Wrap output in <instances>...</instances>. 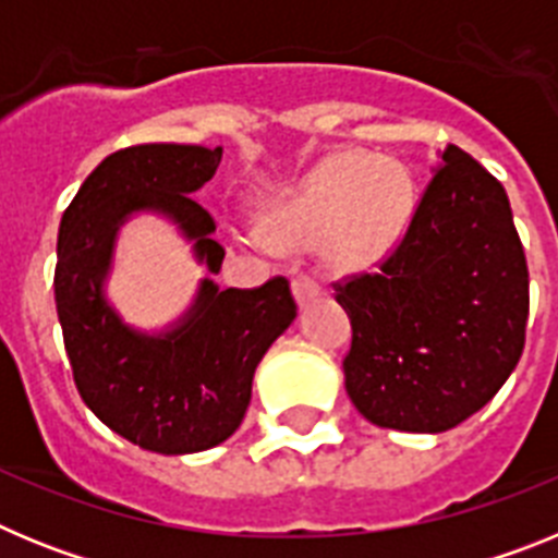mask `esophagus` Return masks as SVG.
<instances>
[{"label":"esophagus","mask_w":558,"mask_h":558,"mask_svg":"<svg viewBox=\"0 0 558 558\" xmlns=\"http://www.w3.org/2000/svg\"><path fill=\"white\" fill-rule=\"evenodd\" d=\"M322 293V282L310 274H295L293 276V295L299 299V304L313 302L315 295Z\"/></svg>","instance_id":"esophagus-1"}]
</instances>
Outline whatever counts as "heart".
<instances>
[{
    "label": "heart",
    "mask_w": 558,
    "mask_h": 558,
    "mask_svg": "<svg viewBox=\"0 0 558 558\" xmlns=\"http://www.w3.org/2000/svg\"><path fill=\"white\" fill-rule=\"evenodd\" d=\"M411 172L393 159L343 150L310 172L268 215L274 240L302 245L322 240L329 263L368 268L391 254L411 223Z\"/></svg>",
    "instance_id": "heart-1"
}]
</instances>
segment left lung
<instances>
[{
  "mask_svg": "<svg viewBox=\"0 0 558 558\" xmlns=\"http://www.w3.org/2000/svg\"><path fill=\"white\" fill-rule=\"evenodd\" d=\"M441 159L377 270L332 282L352 322L347 391L368 422L391 430L466 422L525 347L529 265L509 195L461 147Z\"/></svg>",
  "mask_w": 558,
  "mask_h": 558,
  "instance_id": "left-lung-1",
  "label": "left lung"
}]
</instances>
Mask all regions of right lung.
I'll return each mask as SVG.
<instances>
[{
    "instance_id": "obj_1",
    "label": "right lung",
    "mask_w": 558,
    "mask_h": 558,
    "mask_svg": "<svg viewBox=\"0 0 558 558\" xmlns=\"http://www.w3.org/2000/svg\"><path fill=\"white\" fill-rule=\"evenodd\" d=\"M220 156L223 147L167 142L111 153L83 181L58 234L56 304L77 393L102 425L161 456L209 450L240 427L256 363L295 318L284 276L248 290L204 282L184 327L165 338L131 332L102 302L113 231L136 209L170 215L218 274L215 218L192 192Z\"/></svg>"
}]
</instances>
